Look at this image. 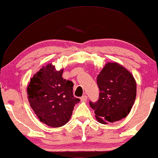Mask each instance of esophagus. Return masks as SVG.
<instances>
[{"label":"esophagus","instance_id":"esophagus-1","mask_svg":"<svg viewBox=\"0 0 158 158\" xmlns=\"http://www.w3.org/2000/svg\"><path fill=\"white\" fill-rule=\"evenodd\" d=\"M87 95H83V96L82 97H81L80 98V100H81V101H86V100H87Z\"/></svg>","mask_w":158,"mask_h":158}]
</instances>
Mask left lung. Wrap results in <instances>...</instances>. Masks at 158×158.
Wrapping results in <instances>:
<instances>
[{
    "label": "left lung",
    "mask_w": 158,
    "mask_h": 158,
    "mask_svg": "<svg viewBox=\"0 0 158 158\" xmlns=\"http://www.w3.org/2000/svg\"><path fill=\"white\" fill-rule=\"evenodd\" d=\"M97 102L89 101L97 121L107 124L127 117L136 96V82L128 70L117 63H107L97 77Z\"/></svg>",
    "instance_id": "obj_1"
}]
</instances>
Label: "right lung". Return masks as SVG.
<instances>
[{
    "instance_id": "obj_1",
    "label": "right lung",
    "mask_w": 158,
    "mask_h": 158,
    "mask_svg": "<svg viewBox=\"0 0 158 158\" xmlns=\"http://www.w3.org/2000/svg\"><path fill=\"white\" fill-rule=\"evenodd\" d=\"M63 72L49 63L35 73L27 88L32 109L40 121L52 127L65 125L80 101L73 95V83L63 79Z\"/></svg>"
}]
</instances>
